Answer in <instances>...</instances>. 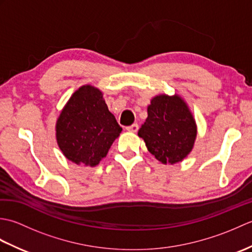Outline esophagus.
Segmentation results:
<instances>
[{
    "mask_svg": "<svg viewBox=\"0 0 252 252\" xmlns=\"http://www.w3.org/2000/svg\"><path fill=\"white\" fill-rule=\"evenodd\" d=\"M126 131H129V132H137V130H138V126H137V123H133L132 126H126Z\"/></svg>",
    "mask_w": 252,
    "mask_h": 252,
    "instance_id": "esophagus-1",
    "label": "esophagus"
}]
</instances>
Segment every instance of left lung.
<instances>
[{"label": "left lung", "mask_w": 252, "mask_h": 252, "mask_svg": "<svg viewBox=\"0 0 252 252\" xmlns=\"http://www.w3.org/2000/svg\"><path fill=\"white\" fill-rule=\"evenodd\" d=\"M148 117L138 130L147 149L162 163L182 161L194 146L197 127L189 107L178 95H159L147 108Z\"/></svg>", "instance_id": "8db88e82"}]
</instances>
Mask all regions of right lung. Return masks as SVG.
Segmentation results:
<instances>
[{
	"label": "right lung",
	"mask_w": 252,
	"mask_h": 252,
	"mask_svg": "<svg viewBox=\"0 0 252 252\" xmlns=\"http://www.w3.org/2000/svg\"><path fill=\"white\" fill-rule=\"evenodd\" d=\"M121 131L103 94L91 85L73 93L56 123V138L63 154L74 163L90 167L106 157Z\"/></svg>",
	"instance_id": "obj_1"
}]
</instances>
